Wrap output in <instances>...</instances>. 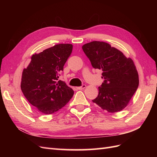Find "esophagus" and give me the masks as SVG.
I'll list each match as a JSON object with an SVG mask.
<instances>
[{
    "mask_svg": "<svg viewBox=\"0 0 157 157\" xmlns=\"http://www.w3.org/2000/svg\"><path fill=\"white\" fill-rule=\"evenodd\" d=\"M86 84H82L81 86H79V87H77V90H83V89H84L85 88H86Z\"/></svg>",
    "mask_w": 157,
    "mask_h": 157,
    "instance_id": "obj_1",
    "label": "esophagus"
}]
</instances>
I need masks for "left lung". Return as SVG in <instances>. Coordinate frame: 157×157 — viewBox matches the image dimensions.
<instances>
[{
    "label": "left lung",
    "mask_w": 157,
    "mask_h": 157,
    "mask_svg": "<svg viewBox=\"0 0 157 157\" xmlns=\"http://www.w3.org/2000/svg\"><path fill=\"white\" fill-rule=\"evenodd\" d=\"M94 69H101L104 79L92 100L103 110L117 113L124 109L139 86L134 61L107 42L93 41L82 46Z\"/></svg>",
    "instance_id": "left-lung-1"
}]
</instances>
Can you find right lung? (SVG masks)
Returning a JSON list of instances; mask_svg holds the SVG:
<instances>
[{
    "mask_svg": "<svg viewBox=\"0 0 157 157\" xmlns=\"http://www.w3.org/2000/svg\"><path fill=\"white\" fill-rule=\"evenodd\" d=\"M72 50L71 44H56L33 54L28 67L23 71L21 91L41 113L49 115L59 111L73 96V89L58 80Z\"/></svg>",
    "mask_w": 157,
    "mask_h": 157,
    "instance_id": "add662e5",
    "label": "right lung"
}]
</instances>
